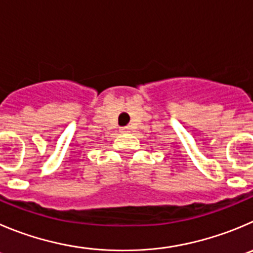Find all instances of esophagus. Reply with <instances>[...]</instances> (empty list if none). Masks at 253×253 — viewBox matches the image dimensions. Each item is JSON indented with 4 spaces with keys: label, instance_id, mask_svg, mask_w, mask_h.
<instances>
[{
    "label": "esophagus",
    "instance_id": "esophagus-1",
    "mask_svg": "<svg viewBox=\"0 0 253 253\" xmlns=\"http://www.w3.org/2000/svg\"><path fill=\"white\" fill-rule=\"evenodd\" d=\"M120 131H121L122 133H125V132H127V131H128V129H127V128H125V127H124V128H121V129H120Z\"/></svg>",
    "mask_w": 253,
    "mask_h": 253
}]
</instances>
